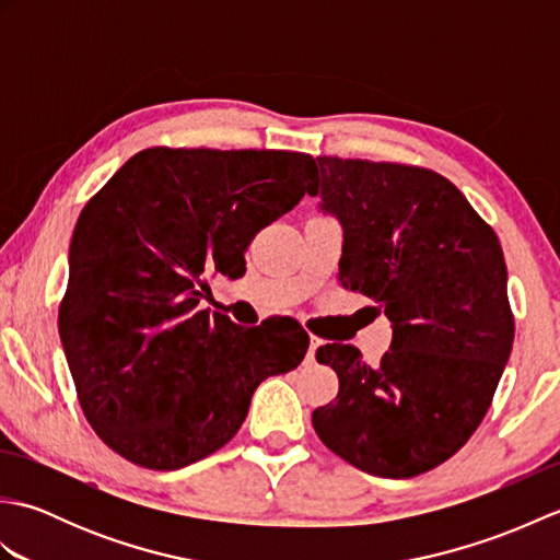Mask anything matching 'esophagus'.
I'll list each match as a JSON object with an SVG mask.
<instances>
[{
    "label": "esophagus",
    "mask_w": 560,
    "mask_h": 560,
    "mask_svg": "<svg viewBox=\"0 0 560 560\" xmlns=\"http://www.w3.org/2000/svg\"><path fill=\"white\" fill-rule=\"evenodd\" d=\"M323 347V341L319 339H315V337H311V347H307V355H305V361L307 363H315V353H317V349Z\"/></svg>",
    "instance_id": "obj_1"
}]
</instances>
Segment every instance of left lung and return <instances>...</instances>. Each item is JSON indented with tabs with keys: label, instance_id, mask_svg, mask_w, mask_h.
Here are the masks:
<instances>
[{
	"label": "left lung",
	"instance_id": "8db88e82",
	"mask_svg": "<svg viewBox=\"0 0 560 560\" xmlns=\"http://www.w3.org/2000/svg\"><path fill=\"white\" fill-rule=\"evenodd\" d=\"M313 197L343 231L339 281L392 323L389 351L368 365L327 343L339 395L313 411L319 440L385 479L435 469L491 407L515 319L493 229L447 177L419 165L319 156Z\"/></svg>",
	"mask_w": 560,
	"mask_h": 560
}]
</instances>
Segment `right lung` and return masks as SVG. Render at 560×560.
Masks as SVG:
<instances>
[{
    "instance_id": "right-lung-1",
    "label": "right lung",
    "mask_w": 560,
    "mask_h": 560,
    "mask_svg": "<svg viewBox=\"0 0 560 560\" xmlns=\"http://www.w3.org/2000/svg\"><path fill=\"white\" fill-rule=\"evenodd\" d=\"M315 175L299 151L156 147L83 207L59 339L83 416L117 455L156 471L209 457L243 425L261 380L303 361L307 335L243 329L199 301L209 271L243 277L249 241Z\"/></svg>"
}]
</instances>
